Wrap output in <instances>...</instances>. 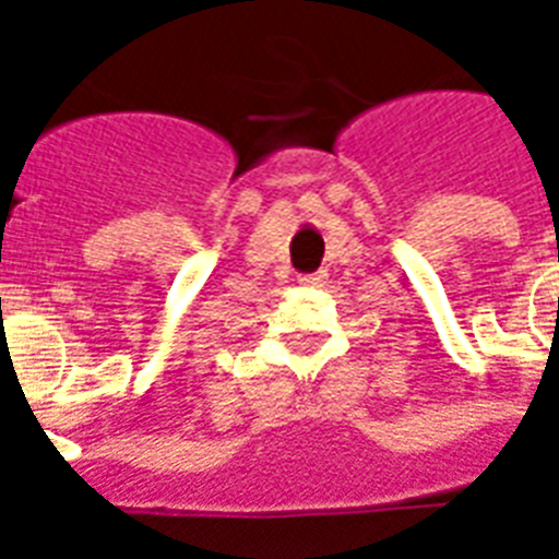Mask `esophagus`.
I'll list each match as a JSON object with an SVG mask.
<instances>
[{
    "label": "esophagus",
    "mask_w": 559,
    "mask_h": 559,
    "mask_svg": "<svg viewBox=\"0 0 559 559\" xmlns=\"http://www.w3.org/2000/svg\"><path fill=\"white\" fill-rule=\"evenodd\" d=\"M324 281V272H307V275H298V284L301 287H319Z\"/></svg>",
    "instance_id": "esophagus-1"
}]
</instances>
